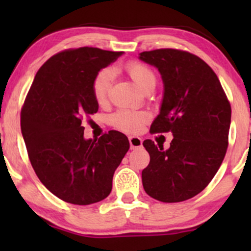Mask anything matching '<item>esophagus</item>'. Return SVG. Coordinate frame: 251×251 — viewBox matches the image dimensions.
<instances>
[{
    "label": "esophagus",
    "instance_id": "esophagus-1",
    "mask_svg": "<svg viewBox=\"0 0 251 251\" xmlns=\"http://www.w3.org/2000/svg\"><path fill=\"white\" fill-rule=\"evenodd\" d=\"M128 140H129V145H131V149L134 150V149L142 148V145H143L142 138L135 137V135H132V137L128 138Z\"/></svg>",
    "mask_w": 251,
    "mask_h": 251
}]
</instances>
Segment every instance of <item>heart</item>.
<instances>
[{"mask_svg":"<svg viewBox=\"0 0 251 251\" xmlns=\"http://www.w3.org/2000/svg\"><path fill=\"white\" fill-rule=\"evenodd\" d=\"M125 70L137 86L143 91L155 85V75L153 71L142 62L131 61L126 63ZM113 82V71L109 68L101 70L94 76L92 82V92L100 105L107 101L109 91ZM146 112H134L128 109H120L112 116V124L117 128L125 132H139L143 125L149 120Z\"/></svg>","mask_w":251,"mask_h":251,"instance_id":"1","label":"heart"}]
</instances>
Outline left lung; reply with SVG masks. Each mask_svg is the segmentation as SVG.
I'll return each instance as SVG.
<instances>
[{
	"mask_svg": "<svg viewBox=\"0 0 251 251\" xmlns=\"http://www.w3.org/2000/svg\"><path fill=\"white\" fill-rule=\"evenodd\" d=\"M164 82L160 113L151 133L171 132L170 148L151 139L143 145L150 164L143 170L145 192L164 203L195 197L208 186L226 153L231 106L212 68L185 50L164 48L140 53Z\"/></svg>",
	"mask_w": 251,
	"mask_h": 251,
	"instance_id": "8db88e82",
	"label": "left lung"
}]
</instances>
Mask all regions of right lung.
I'll return each instance as SVG.
<instances>
[{"label": "right lung", "mask_w": 251, "mask_h": 251, "mask_svg": "<svg viewBox=\"0 0 251 251\" xmlns=\"http://www.w3.org/2000/svg\"><path fill=\"white\" fill-rule=\"evenodd\" d=\"M120 55L94 47L60 51L37 71L22 106L21 131L31 166L43 185L67 203L105 200L129 149L127 137L118 131L86 140L81 125L99 108L94 76Z\"/></svg>", "instance_id": "obj_1"}]
</instances>
